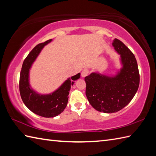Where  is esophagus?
<instances>
[{
    "label": "esophagus",
    "instance_id": "34e87169",
    "mask_svg": "<svg viewBox=\"0 0 156 156\" xmlns=\"http://www.w3.org/2000/svg\"><path fill=\"white\" fill-rule=\"evenodd\" d=\"M89 74V70L88 69H84L81 72V76L82 78H84L86 76H88Z\"/></svg>",
    "mask_w": 156,
    "mask_h": 156
}]
</instances>
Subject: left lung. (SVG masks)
<instances>
[{"label": "left lung", "instance_id": "left-lung-1", "mask_svg": "<svg viewBox=\"0 0 156 156\" xmlns=\"http://www.w3.org/2000/svg\"><path fill=\"white\" fill-rule=\"evenodd\" d=\"M120 55L121 68L115 74L98 71L86 76V95L92 107L99 112L112 113L127 106L138 90L140 74L137 60L123 43L115 39L112 43Z\"/></svg>", "mask_w": 156, "mask_h": 156}]
</instances>
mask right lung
I'll list each match as a JSON object with an SVG mask.
<instances>
[{"mask_svg":"<svg viewBox=\"0 0 156 156\" xmlns=\"http://www.w3.org/2000/svg\"><path fill=\"white\" fill-rule=\"evenodd\" d=\"M52 39L37 45L32 49L23 63L19 79V91L23 102L35 114L46 118L54 117L64 111L68 101V94L74 81L80 78L78 73L67 78L54 92L41 94L31 87L30 69L45 45Z\"/></svg>","mask_w":156,"mask_h":156,"instance_id":"1","label":"right lung"}]
</instances>
